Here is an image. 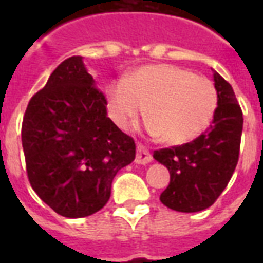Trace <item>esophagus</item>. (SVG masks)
<instances>
[{
    "mask_svg": "<svg viewBox=\"0 0 263 263\" xmlns=\"http://www.w3.org/2000/svg\"><path fill=\"white\" fill-rule=\"evenodd\" d=\"M151 160H152V155H151V152L143 146L142 143H138L135 162H137L138 165H146V163H149Z\"/></svg>",
    "mask_w": 263,
    "mask_h": 263,
    "instance_id": "34e87169",
    "label": "esophagus"
}]
</instances>
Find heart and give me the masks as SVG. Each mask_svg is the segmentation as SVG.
I'll list each match as a JSON object with an SVG mask.
<instances>
[{
  "label": "heart",
  "mask_w": 263,
  "mask_h": 263,
  "mask_svg": "<svg viewBox=\"0 0 263 263\" xmlns=\"http://www.w3.org/2000/svg\"><path fill=\"white\" fill-rule=\"evenodd\" d=\"M217 103L213 81L172 65L143 66L108 87V109L117 125L129 129L148 107V131L169 145L201 135Z\"/></svg>",
  "instance_id": "1"
}]
</instances>
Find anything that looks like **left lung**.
<instances>
[{"label": "left lung", "mask_w": 263, "mask_h": 263, "mask_svg": "<svg viewBox=\"0 0 263 263\" xmlns=\"http://www.w3.org/2000/svg\"><path fill=\"white\" fill-rule=\"evenodd\" d=\"M213 76L218 103L209 129L192 142L154 152L155 159L171 173L160 201L180 213H197L213 205L238 163L242 111L231 84L217 71Z\"/></svg>", "instance_id": "1"}]
</instances>
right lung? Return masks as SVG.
<instances>
[{"instance_id": "right-lung-1", "label": "right lung", "mask_w": 263, "mask_h": 263, "mask_svg": "<svg viewBox=\"0 0 263 263\" xmlns=\"http://www.w3.org/2000/svg\"><path fill=\"white\" fill-rule=\"evenodd\" d=\"M26 173L58 214L87 217L107 204L115 175L135 159V142L107 117V100L81 56L62 62L26 107Z\"/></svg>"}]
</instances>
